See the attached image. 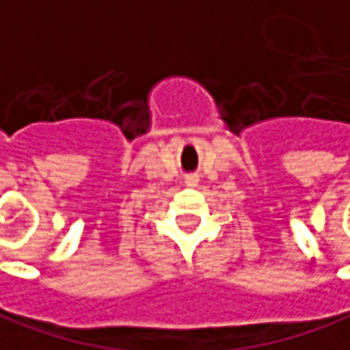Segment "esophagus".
I'll return each mask as SVG.
<instances>
[{
  "label": "esophagus",
  "instance_id": "esophagus-1",
  "mask_svg": "<svg viewBox=\"0 0 350 350\" xmlns=\"http://www.w3.org/2000/svg\"><path fill=\"white\" fill-rule=\"evenodd\" d=\"M197 184H199V176H197V174L185 176V185H189V187H195Z\"/></svg>",
  "mask_w": 350,
  "mask_h": 350
}]
</instances>
